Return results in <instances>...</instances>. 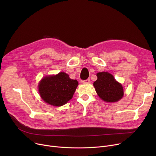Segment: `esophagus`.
Instances as JSON below:
<instances>
[{
	"label": "esophagus",
	"mask_w": 156,
	"mask_h": 156,
	"mask_svg": "<svg viewBox=\"0 0 156 156\" xmlns=\"http://www.w3.org/2000/svg\"><path fill=\"white\" fill-rule=\"evenodd\" d=\"M83 83H90V78H88V79H87V80L83 81Z\"/></svg>",
	"instance_id": "1"
}]
</instances>
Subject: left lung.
<instances>
[{
  "mask_svg": "<svg viewBox=\"0 0 156 156\" xmlns=\"http://www.w3.org/2000/svg\"><path fill=\"white\" fill-rule=\"evenodd\" d=\"M97 80L94 83L95 91L102 100L107 102H116L124 95L123 87L108 72L97 74Z\"/></svg>",
  "mask_w": 156,
  "mask_h": 156,
  "instance_id": "obj_1",
  "label": "left lung"
}]
</instances>
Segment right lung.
<instances>
[{"label":"right lung","instance_id":"obj_1","mask_svg":"<svg viewBox=\"0 0 156 156\" xmlns=\"http://www.w3.org/2000/svg\"><path fill=\"white\" fill-rule=\"evenodd\" d=\"M78 85L77 80L70 79L64 72L43 78L38 83L41 98L53 106H62L72 99Z\"/></svg>","mask_w":156,"mask_h":156}]
</instances>
